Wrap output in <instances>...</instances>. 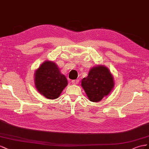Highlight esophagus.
Here are the masks:
<instances>
[{"mask_svg": "<svg viewBox=\"0 0 149 149\" xmlns=\"http://www.w3.org/2000/svg\"><path fill=\"white\" fill-rule=\"evenodd\" d=\"M79 80H78V79L72 80V84H74V85H77V84H79Z\"/></svg>", "mask_w": 149, "mask_h": 149, "instance_id": "1", "label": "esophagus"}]
</instances>
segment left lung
<instances>
[{
	"mask_svg": "<svg viewBox=\"0 0 149 149\" xmlns=\"http://www.w3.org/2000/svg\"><path fill=\"white\" fill-rule=\"evenodd\" d=\"M81 85L88 99L93 102L100 101L110 93L114 87L113 77L109 69L100 65L91 68Z\"/></svg>",
	"mask_w": 149,
	"mask_h": 149,
	"instance_id": "left-lung-1",
	"label": "left lung"
}]
</instances>
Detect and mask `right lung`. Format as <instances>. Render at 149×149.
<instances>
[{
    "instance_id": "add662e5",
    "label": "right lung",
    "mask_w": 149,
    "mask_h": 149,
    "mask_svg": "<svg viewBox=\"0 0 149 149\" xmlns=\"http://www.w3.org/2000/svg\"><path fill=\"white\" fill-rule=\"evenodd\" d=\"M34 81L38 92L49 99L58 98L68 84L56 63L49 61L42 63L36 70Z\"/></svg>"
}]
</instances>
